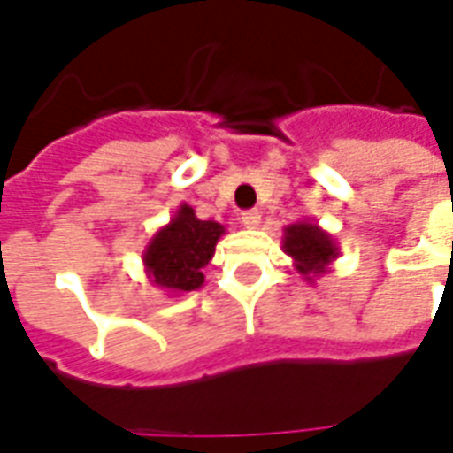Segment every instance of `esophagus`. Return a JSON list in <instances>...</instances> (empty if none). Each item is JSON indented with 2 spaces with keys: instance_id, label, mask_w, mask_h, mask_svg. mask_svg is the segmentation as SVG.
I'll list each match as a JSON object with an SVG mask.
<instances>
[{
  "instance_id": "1",
  "label": "esophagus",
  "mask_w": 453,
  "mask_h": 453,
  "mask_svg": "<svg viewBox=\"0 0 453 453\" xmlns=\"http://www.w3.org/2000/svg\"><path fill=\"white\" fill-rule=\"evenodd\" d=\"M240 220H242V226L245 227H259V223H262V213H259V211H245V213L240 216Z\"/></svg>"
}]
</instances>
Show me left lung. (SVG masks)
Masks as SVG:
<instances>
[{"instance_id": "left-lung-1", "label": "left lung", "mask_w": 453, "mask_h": 453, "mask_svg": "<svg viewBox=\"0 0 453 453\" xmlns=\"http://www.w3.org/2000/svg\"><path fill=\"white\" fill-rule=\"evenodd\" d=\"M281 247L291 259L298 274L303 276L308 284H315L318 276L330 272V265L340 257V247L333 235L313 220H298L294 226L284 227Z\"/></svg>"}]
</instances>
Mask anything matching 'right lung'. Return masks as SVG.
Masks as SVG:
<instances>
[{
    "instance_id": "right-lung-1",
    "label": "right lung",
    "mask_w": 453,
    "mask_h": 453,
    "mask_svg": "<svg viewBox=\"0 0 453 453\" xmlns=\"http://www.w3.org/2000/svg\"><path fill=\"white\" fill-rule=\"evenodd\" d=\"M226 235V226L201 220L188 203L174 211L167 226L150 237L142 252V266L150 284L167 296L196 291L203 284V266L216 255V245Z\"/></svg>"
}]
</instances>
